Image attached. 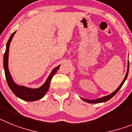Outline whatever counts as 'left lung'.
I'll return each mask as SVG.
<instances>
[{"instance_id": "obj_1", "label": "left lung", "mask_w": 132, "mask_h": 132, "mask_svg": "<svg viewBox=\"0 0 132 132\" xmlns=\"http://www.w3.org/2000/svg\"><path fill=\"white\" fill-rule=\"evenodd\" d=\"M129 60L128 62V68H127V72H126V76H125L123 80V81L121 82V83L120 84L119 87H117V88L116 89L115 91H113V93H111V94L109 95H107V96H104L103 97H101V98H96V99H87V98H82V97H80V98H81L82 100L84 101L87 102V103H103V102H106L107 101H109V99L112 98L113 96L116 95V94L117 93V92L119 91V90L121 88V87H122V85H123V83L124 82L126 81V78L128 77V72H129Z\"/></svg>"}]
</instances>
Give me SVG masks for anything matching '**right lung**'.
I'll list each match as a JSON object with an SVG mask.
<instances>
[{
    "label": "right lung",
    "instance_id": "1",
    "mask_svg": "<svg viewBox=\"0 0 132 132\" xmlns=\"http://www.w3.org/2000/svg\"><path fill=\"white\" fill-rule=\"evenodd\" d=\"M16 31L12 34L11 37H9V39L8 40L6 45V51H5L4 57H3V66H4V73H5V76H6L8 85L13 93L15 94L18 98H21L22 100L26 101H35L39 100L45 96L49 89L51 80L54 75L56 74V72L58 70L60 65H58L57 67L54 68L52 70L45 82L39 88H29V87H27L23 86V85H19L16 84L12 78V76L10 73L9 69V54L10 44H11V42L13 36L15 34Z\"/></svg>",
    "mask_w": 132,
    "mask_h": 132
}]
</instances>
